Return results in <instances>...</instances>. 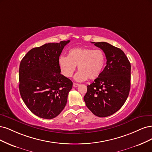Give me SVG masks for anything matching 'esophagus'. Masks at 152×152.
Instances as JSON below:
<instances>
[{"instance_id": "esophagus-1", "label": "esophagus", "mask_w": 152, "mask_h": 152, "mask_svg": "<svg viewBox=\"0 0 152 152\" xmlns=\"http://www.w3.org/2000/svg\"><path fill=\"white\" fill-rule=\"evenodd\" d=\"M80 85L79 84H77V83H73V87H75V88H76V87H77L78 86H79Z\"/></svg>"}]
</instances>
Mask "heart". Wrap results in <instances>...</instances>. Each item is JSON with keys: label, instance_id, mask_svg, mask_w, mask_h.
I'll return each mask as SVG.
<instances>
[{"label": "heart", "instance_id": "1", "mask_svg": "<svg viewBox=\"0 0 152 152\" xmlns=\"http://www.w3.org/2000/svg\"><path fill=\"white\" fill-rule=\"evenodd\" d=\"M58 66L62 74L71 77L77 65L79 70L75 76L77 81H83L89 78L94 80L99 77L104 69L106 57L102 50H94L90 47H77L70 49L68 56H61Z\"/></svg>", "mask_w": 152, "mask_h": 152}]
</instances>
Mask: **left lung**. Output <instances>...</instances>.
Masks as SVG:
<instances>
[{"label": "left lung", "instance_id": "8db88e82", "mask_svg": "<svg viewBox=\"0 0 152 152\" xmlns=\"http://www.w3.org/2000/svg\"><path fill=\"white\" fill-rule=\"evenodd\" d=\"M104 52L107 65L101 75L87 86L86 107L94 115L105 117L119 110L128 99L131 64L124 52L107 42H91Z\"/></svg>", "mask_w": 152, "mask_h": 152}]
</instances>
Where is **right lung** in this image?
Masks as SVG:
<instances>
[{
    "label": "right lung",
    "instance_id": "1",
    "mask_svg": "<svg viewBox=\"0 0 152 152\" xmlns=\"http://www.w3.org/2000/svg\"><path fill=\"white\" fill-rule=\"evenodd\" d=\"M70 40L33 48L21 61L19 89L24 104L43 119L57 117L64 108L72 82L61 74L58 58Z\"/></svg>",
    "mask_w": 152,
    "mask_h": 152
}]
</instances>
